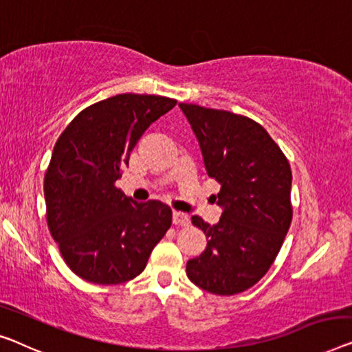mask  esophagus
<instances>
[{
    "label": "esophagus",
    "mask_w": 352,
    "mask_h": 352,
    "mask_svg": "<svg viewBox=\"0 0 352 352\" xmlns=\"http://www.w3.org/2000/svg\"><path fill=\"white\" fill-rule=\"evenodd\" d=\"M172 221H174L175 226H188V224H190V217H188L186 213L174 212V214H172Z\"/></svg>",
    "instance_id": "34e87169"
}]
</instances>
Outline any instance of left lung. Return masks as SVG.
<instances>
[{
	"mask_svg": "<svg viewBox=\"0 0 352 352\" xmlns=\"http://www.w3.org/2000/svg\"><path fill=\"white\" fill-rule=\"evenodd\" d=\"M201 145L208 177L221 185L223 214L210 226L194 214L207 248L186 275L201 289L234 296L254 286L274 264L292 221L289 161L254 120L180 102ZM214 197V199H217Z\"/></svg>",
	"mask_w": 352,
	"mask_h": 352,
	"instance_id": "obj_1",
	"label": "left lung"
}]
</instances>
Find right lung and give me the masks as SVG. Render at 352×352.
<instances>
[{
  "instance_id": "1",
  "label": "right lung",
  "mask_w": 352,
  "mask_h": 352,
  "mask_svg": "<svg viewBox=\"0 0 352 352\" xmlns=\"http://www.w3.org/2000/svg\"><path fill=\"white\" fill-rule=\"evenodd\" d=\"M175 104L155 94H117L83 109L56 140L44 177L47 226L66 265L83 280H133L170 228V207L135 202L115 182L146 128Z\"/></svg>"
}]
</instances>
